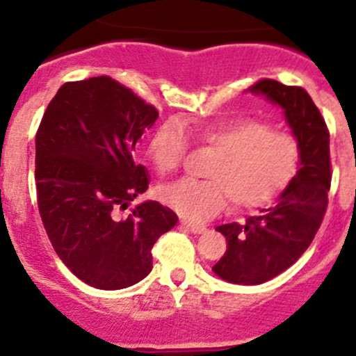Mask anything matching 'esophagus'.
Here are the masks:
<instances>
[{
  "label": "esophagus",
  "instance_id": "34e87169",
  "mask_svg": "<svg viewBox=\"0 0 356 356\" xmlns=\"http://www.w3.org/2000/svg\"><path fill=\"white\" fill-rule=\"evenodd\" d=\"M181 226H184V228L189 229V232L194 233V235H202V233L206 232V226L204 225H199V222H191V221L182 220L181 221Z\"/></svg>",
  "mask_w": 356,
  "mask_h": 356
}]
</instances>
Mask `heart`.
<instances>
[{
	"mask_svg": "<svg viewBox=\"0 0 356 356\" xmlns=\"http://www.w3.org/2000/svg\"><path fill=\"white\" fill-rule=\"evenodd\" d=\"M193 135L218 150L208 181L179 179L160 189V199L184 220L204 221L225 209L261 208L279 197L296 179L300 147L292 135L272 131L264 121L238 118L193 128ZM187 147L184 128L167 121L155 131L147 155L159 174L177 169Z\"/></svg>",
	"mask_w": 356,
	"mask_h": 356,
	"instance_id": "1",
	"label": "heart"
}]
</instances>
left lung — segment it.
<instances>
[{"label":"left lung","mask_w":356,"mask_h":356,"mask_svg":"<svg viewBox=\"0 0 356 356\" xmlns=\"http://www.w3.org/2000/svg\"><path fill=\"white\" fill-rule=\"evenodd\" d=\"M248 91L282 109L300 147L298 175L270 208L248 218L245 225L228 222L216 228L226 236L228 248L213 272L226 282L259 286L287 270L321 226L331 182L330 134L302 88L264 79Z\"/></svg>","instance_id":"obj_1"}]
</instances>
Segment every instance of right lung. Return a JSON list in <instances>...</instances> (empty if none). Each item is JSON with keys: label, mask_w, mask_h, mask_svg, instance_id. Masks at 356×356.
<instances>
[{"label": "right lung", "mask_w": 356, "mask_h": 356, "mask_svg": "<svg viewBox=\"0 0 356 356\" xmlns=\"http://www.w3.org/2000/svg\"><path fill=\"white\" fill-rule=\"evenodd\" d=\"M157 109L108 76L60 86L35 138L38 211L50 243L77 279L103 291L140 282L152 247L177 225L174 211L143 201L148 189L135 147Z\"/></svg>", "instance_id": "obj_1"}]
</instances>
